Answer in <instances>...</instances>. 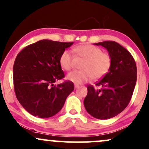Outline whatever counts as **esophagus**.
I'll return each instance as SVG.
<instances>
[{"label":"esophagus","mask_w":149,"mask_h":149,"mask_svg":"<svg viewBox=\"0 0 149 149\" xmlns=\"http://www.w3.org/2000/svg\"><path fill=\"white\" fill-rule=\"evenodd\" d=\"M74 88H75V89H78V88H79V86H78V85H75Z\"/></svg>","instance_id":"1"}]
</instances>
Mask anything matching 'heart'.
I'll return each instance as SVG.
<instances>
[{"mask_svg": "<svg viewBox=\"0 0 149 149\" xmlns=\"http://www.w3.org/2000/svg\"><path fill=\"white\" fill-rule=\"evenodd\" d=\"M80 57L85 59L82 65L83 71H73L67 75V80L76 85L86 83L92 78L99 80L109 72L111 66V57L107 52L95 45L85 44L75 49ZM59 64L63 69L69 71L73 66V56L70 50H64L59 57Z\"/></svg>", "mask_w": 149, "mask_h": 149, "instance_id": "obj_1", "label": "heart"}]
</instances>
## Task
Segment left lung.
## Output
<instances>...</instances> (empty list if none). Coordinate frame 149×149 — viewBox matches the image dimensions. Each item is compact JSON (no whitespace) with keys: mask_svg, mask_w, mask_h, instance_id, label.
<instances>
[{"mask_svg":"<svg viewBox=\"0 0 149 149\" xmlns=\"http://www.w3.org/2000/svg\"><path fill=\"white\" fill-rule=\"evenodd\" d=\"M105 47L111 57L109 72L96 83L88 86L84 106L89 114L104 120L115 117L130 102L136 82V66L129 51L115 41L95 43Z\"/></svg>","mask_w":149,"mask_h":149,"instance_id":"obj_1","label":"left lung"}]
</instances>
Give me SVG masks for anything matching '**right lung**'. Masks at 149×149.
<instances>
[{
	"label": "right lung",
	"mask_w": 149,
	"mask_h": 149,
	"mask_svg": "<svg viewBox=\"0 0 149 149\" xmlns=\"http://www.w3.org/2000/svg\"><path fill=\"white\" fill-rule=\"evenodd\" d=\"M73 43L41 40L26 46L17 56L13 66L15 95L31 115L41 118L54 116L74 90L69 80L54 85L64 78L59 57Z\"/></svg>",
	"instance_id": "add662e5"
}]
</instances>
